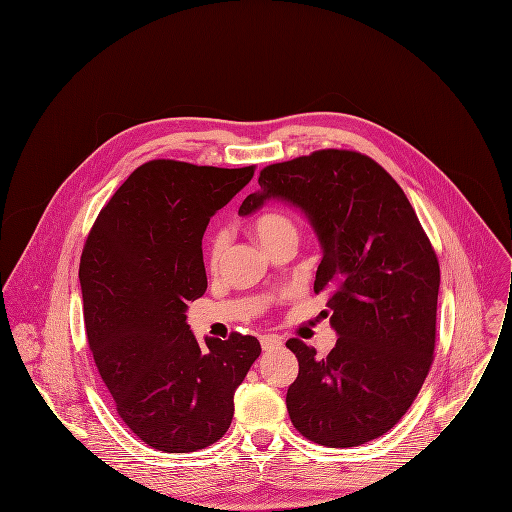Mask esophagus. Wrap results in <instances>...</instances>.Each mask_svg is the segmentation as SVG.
<instances>
[{"label":"esophagus","instance_id":"34e87169","mask_svg":"<svg viewBox=\"0 0 512 512\" xmlns=\"http://www.w3.org/2000/svg\"><path fill=\"white\" fill-rule=\"evenodd\" d=\"M260 344H262V350H274V348H280L284 342L280 336L268 334V336H260Z\"/></svg>","mask_w":512,"mask_h":512}]
</instances>
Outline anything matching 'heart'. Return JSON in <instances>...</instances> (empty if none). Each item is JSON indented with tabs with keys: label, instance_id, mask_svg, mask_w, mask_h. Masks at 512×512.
I'll return each instance as SVG.
<instances>
[{
	"label": "heart",
	"instance_id": "1",
	"mask_svg": "<svg viewBox=\"0 0 512 512\" xmlns=\"http://www.w3.org/2000/svg\"><path fill=\"white\" fill-rule=\"evenodd\" d=\"M252 230H254V236L258 238V242L262 246L270 244L272 240H276L280 236L296 234L294 222L288 216H284L282 212H266V214H262L260 218L254 220ZM226 244H228L226 232H218L212 238V246H210V262H212V266H216L220 262V258H222L224 250H226Z\"/></svg>",
	"mask_w": 512,
	"mask_h": 512
}]
</instances>
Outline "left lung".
<instances>
[{
    "label": "left lung",
    "instance_id": "1",
    "mask_svg": "<svg viewBox=\"0 0 512 512\" xmlns=\"http://www.w3.org/2000/svg\"><path fill=\"white\" fill-rule=\"evenodd\" d=\"M238 214L268 200L298 208L322 248L314 292L330 294L338 340L326 358L298 338L286 346L298 376L286 392L296 430L348 448L388 432L432 364L440 270L402 188L372 158L320 150L260 172Z\"/></svg>",
    "mask_w": 512,
    "mask_h": 512
}]
</instances>
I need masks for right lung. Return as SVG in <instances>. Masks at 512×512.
I'll return each mask as SVG.
<instances>
[{
    "label": "right lung",
    "instance_id": "right-lung-1",
    "mask_svg": "<svg viewBox=\"0 0 512 512\" xmlns=\"http://www.w3.org/2000/svg\"><path fill=\"white\" fill-rule=\"evenodd\" d=\"M254 176L248 168L152 160L102 208L82 252L88 342L118 414L148 446L194 452L220 440L234 392L262 348L254 336H206L186 322L208 288L210 218Z\"/></svg>",
    "mask_w": 512,
    "mask_h": 512
}]
</instances>
